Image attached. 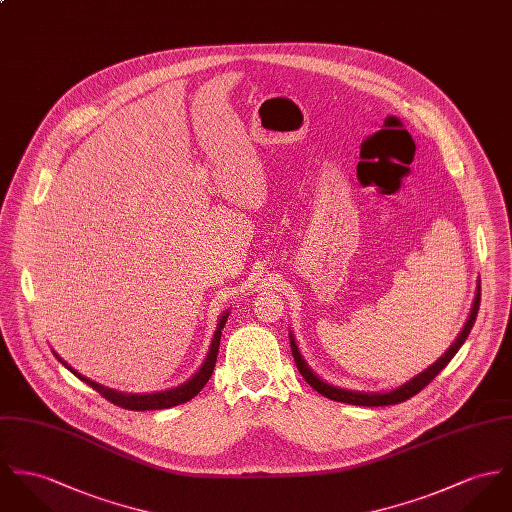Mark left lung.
Listing matches in <instances>:
<instances>
[{
	"mask_svg": "<svg viewBox=\"0 0 512 512\" xmlns=\"http://www.w3.org/2000/svg\"><path fill=\"white\" fill-rule=\"evenodd\" d=\"M479 300H481V288L477 286V294H475V300H473L472 314L470 319L466 321L462 333L458 335V339L454 341V345L444 353V356H440L433 366H429L425 372H421L419 376H415L413 380H409L407 384L399 386L394 392H386V394H360V392H349V390H341V388H333L325 382H321L314 372L306 366V362L302 360V356L298 353V347L294 343V339H290V345H292V354H294V362L300 370V374L304 376V380L314 388L315 392L323 395V397H329L333 401H341V403H351V405H362V407H382V405H395V403H401V401H407L409 397L419 394L425 386H429L433 382L434 378L446 368V364L452 360V356L460 351V347L464 345V341L468 339L470 331H472L473 323H475V317L479 312ZM292 337V335H290Z\"/></svg>",
	"mask_w": 512,
	"mask_h": 512,
	"instance_id": "1",
	"label": "left lung"
}]
</instances>
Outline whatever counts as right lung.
<instances>
[{"instance_id": "add662e5", "label": "right lung", "mask_w": 512, "mask_h": 512, "mask_svg": "<svg viewBox=\"0 0 512 512\" xmlns=\"http://www.w3.org/2000/svg\"><path fill=\"white\" fill-rule=\"evenodd\" d=\"M226 319H228V314L222 315V319H220V323H218V329H216V333H214V339H212V345H210V351H208V356H206V360H204V364L200 366V370H198L197 374L187 382V384H183V386H179V388H175V390H167V392H159V394H146V395H132V394H120V392H115V390H109V388H103V386H99V384H95V382H91V380H87V378H83L81 374H78L76 370H72L58 354V360L66 366V368H70L76 376H78L79 380H83L87 386H91L95 392H99V394L103 395L107 401H111V403H115L117 407H122V409H128V411H154V409H167V407H173V405H181V403H185V401H189V399H193L195 395L206 386V382L210 380V376H212V372H214V366H216V356H218V347H220V337H222V329H224V325H226Z\"/></svg>"}]
</instances>
